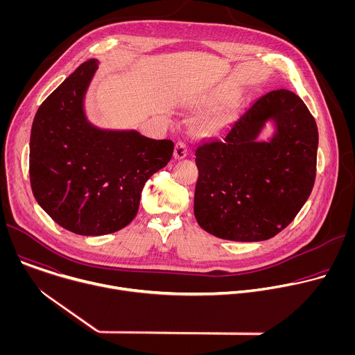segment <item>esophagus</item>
Returning a JSON list of instances; mask_svg holds the SVG:
<instances>
[{"label": "esophagus", "instance_id": "esophagus-1", "mask_svg": "<svg viewBox=\"0 0 355 355\" xmlns=\"http://www.w3.org/2000/svg\"><path fill=\"white\" fill-rule=\"evenodd\" d=\"M188 155V148H187V144L182 143V141H178L175 144V148H174V157L175 160H181V159H185Z\"/></svg>", "mask_w": 355, "mask_h": 355}]
</instances>
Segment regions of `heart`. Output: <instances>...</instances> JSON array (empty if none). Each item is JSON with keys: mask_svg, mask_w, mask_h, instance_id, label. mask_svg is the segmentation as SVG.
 Instances as JSON below:
<instances>
[{"mask_svg": "<svg viewBox=\"0 0 355 355\" xmlns=\"http://www.w3.org/2000/svg\"><path fill=\"white\" fill-rule=\"evenodd\" d=\"M227 98V95L222 91H218V92H212V94H205V95H199V96H195L192 99L188 101V105L189 107H212V105H218L219 103H222V101H225ZM226 119V115H220L215 119L214 125L215 126H220Z\"/></svg>", "mask_w": 355, "mask_h": 355, "instance_id": "1", "label": "heart"}]
</instances>
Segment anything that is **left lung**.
<instances>
[{
    "instance_id": "obj_1",
    "label": "left lung",
    "mask_w": 355,
    "mask_h": 355,
    "mask_svg": "<svg viewBox=\"0 0 355 355\" xmlns=\"http://www.w3.org/2000/svg\"><path fill=\"white\" fill-rule=\"evenodd\" d=\"M267 125L273 132L261 133ZM319 133L303 101L288 89L254 101L195 150L199 177L193 214L208 233L263 241L285 229L308 200L316 177Z\"/></svg>"
}]
</instances>
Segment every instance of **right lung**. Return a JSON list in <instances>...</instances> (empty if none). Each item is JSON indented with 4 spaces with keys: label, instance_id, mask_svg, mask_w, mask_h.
<instances>
[{
    "label": "right lung",
    "instance_id": "obj_1",
    "mask_svg": "<svg viewBox=\"0 0 355 355\" xmlns=\"http://www.w3.org/2000/svg\"><path fill=\"white\" fill-rule=\"evenodd\" d=\"M99 62L89 59L39 107L29 141V177L40 208L81 236H103L136 216L146 181L173 157L171 140L136 129H104L85 111Z\"/></svg>",
    "mask_w": 355,
    "mask_h": 355
}]
</instances>
